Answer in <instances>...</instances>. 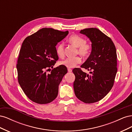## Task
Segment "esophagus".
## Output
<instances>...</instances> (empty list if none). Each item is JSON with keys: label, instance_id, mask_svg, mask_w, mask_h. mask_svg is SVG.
<instances>
[{"label": "esophagus", "instance_id": "34e87169", "mask_svg": "<svg viewBox=\"0 0 132 132\" xmlns=\"http://www.w3.org/2000/svg\"><path fill=\"white\" fill-rule=\"evenodd\" d=\"M68 71L69 73H70V72H71V71H72V70H71L70 68H68Z\"/></svg>", "mask_w": 132, "mask_h": 132}]
</instances>
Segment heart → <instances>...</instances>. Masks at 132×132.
Listing matches in <instances>:
<instances>
[{
    "mask_svg": "<svg viewBox=\"0 0 132 132\" xmlns=\"http://www.w3.org/2000/svg\"><path fill=\"white\" fill-rule=\"evenodd\" d=\"M69 42L78 47L77 53H79L83 57H87L90 54L91 46L90 44L85 42V40L82 37L77 35H73L70 36L68 39ZM56 53L59 58L64 57V46L63 43H59L56 47ZM81 62V58L77 56L74 57L67 58L59 62L61 65L65 66L67 68H74Z\"/></svg>",
    "mask_w": 132,
    "mask_h": 132,
    "instance_id": "1",
    "label": "heart"
}]
</instances>
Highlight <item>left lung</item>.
<instances>
[{"mask_svg": "<svg viewBox=\"0 0 132 132\" xmlns=\"http://www.w3.org/2000/svg\"><path fill=\"white\" fill-rule=\"evenodd\" d=\"M80 33L91 42V53L81 65L91 75L80 68L73 69L74 90L79 100L92 103L102 100L113 87L117 71L116 49L112 39L97 28L81 30Z\"/></svg>", "mask_w": 132, "mask_h": 132, "instance_id": "8db88e82", "label": "left lung"}]
</instances>
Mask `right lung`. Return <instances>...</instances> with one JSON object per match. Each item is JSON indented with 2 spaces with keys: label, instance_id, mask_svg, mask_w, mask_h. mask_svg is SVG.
Here are the masks:
<instances>
[{
  "label": "right lung",
  "instance_id": "add662e5",
  "mask_svg": "<svg viewBox=\"0 0 132 132\" xmlns=\"http://www.w3.org/2000/svg\"><path fill=\"white\" fill-rule=\"evenodd\" d=\"M52 28H43L23 41L18 60V81L31 101L38 104L53 101L58 94V87L66 67L61 65L52 70L58 59L56 45L68 34Z\"/></svg>",
  "mask_w": 132,
  "mask_h": 132
}]
</instances>
